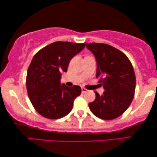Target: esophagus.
Segmentation results:
<instances>
[{"label":"esophagus","mask_w":157,"mask_h":157,"mask_svg":"<svg viewBox=\"0 0 157 157\" xmlns=\"http://www.w3.org/2000/svg\"><path fill=\"white\" fill-rule=\"evenodd\" d=\"M81 91H82V93H85L87 92V91H88V90H87L86 88H83V87H82V88H81Z\"/></svg>","instance_id":"esophagus-1"}]
</instances>
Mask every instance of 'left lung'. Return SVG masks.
<instances>
[{
    "label": "left lung",
    "mask_w": 157,
    "mask_h": 157,
    "mask_svg": "<svg viewBox=\"0 0 157 157\" xmlns=\"http://www.w3.org/2000/svg\"><path fill=\"white\" fill-rule=\"evenodd\" d=\"M97 61L96 77L105 91L96 97L89 108L96 117L112 120L120 117L132 102L136 79L131 61L124 52L105 43H86Z\"/></svg>",
    "instance_id": "left-lung-1"
}]
</instances>
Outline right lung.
<instances>
[{
	"instance_id": "right-lung-1",
	"label": "right lung",
	"mask_w": 157,
	"mask_h": 157,
	"mask_svg": "<svg viewBox=\"0 0 157 157\" xmlns=\"http://www.w3.org/2000/svg\"><path fill=\"white\" fill-rule=\"evenodd\" d=\"M86 46L85 43L57 41L40 50L33 57L26 74V89L31 104L47 119L67 115L74 101L81 95L78 86L60 83L61 73L67 71L70 60Z\"/></svg>"
}]
</instances>
